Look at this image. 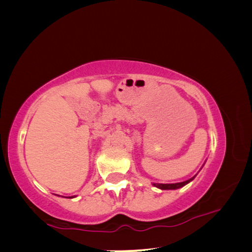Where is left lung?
Here are the masks:
<instances>
[{"mask_svg":"<svg viewBox=\"0 0 252 252\" xmlns=\"http://www.w3.org/2000/svg\"><path fill=\"white\" fill-rule=\"evenodd\" d=\"M193 178L189 179V180H186V181H182V182H177V183H155V186L157 188H160V189H162V190H170V189L173 190V189H178V188H181L183 186H186L187 183L190 182Z\"/></svg>","mask_w":252,"mask_h":252,"instance_id":"left-lung-1","label":"left lung"}]
</instances>
